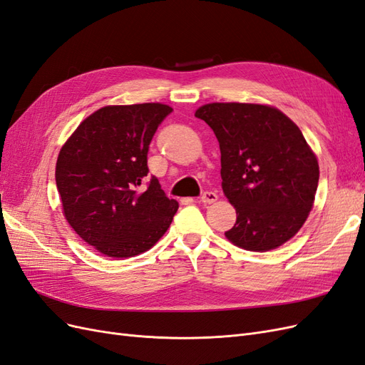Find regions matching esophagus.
<instances>
[{
	"label": "esophagus",
	"instance_id": "34e87169",
	"mask_svg": "<svg viewBox=\"0 0 365 365\" xmlns=\"http://www.w3.org/2000/svg\"><path fill=\"white\" fill-rule=\"evenodd\" d=\"M217 201V195L215 192H204L201 196L202 204H213Z\"/></svg>",
	"mask_w": 365,
	"mask_h": 365
}]
</instances>
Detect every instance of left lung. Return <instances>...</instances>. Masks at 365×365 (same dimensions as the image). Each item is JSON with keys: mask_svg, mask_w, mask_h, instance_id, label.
I'll list each match as a JSON object with an SVG mask.
<instances>
[{"mask_svg": "<svg viewBox=\"0 0 365 365\" xmlns=\"http://www.w3.org/2000/svg\"><path fill=\"white\" fill-rule=\"evenodd\" d=\"M195 117L219 141L222 190L237 213L227 239L263 252L294 237L312 210L319 178L302 130L277 108L256 103H208Z\"/></svg>", "mask_w": 365, "mask_h": 365, "instance_id": "8db88e82", "label": "left lung"}]
</instances>
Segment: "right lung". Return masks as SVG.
<instances>
[{
	"instance_id": "right-lung-1",
	"label": "right lung",
	"mask_w": 365,
	"mask_h": 365,
	"mask_svg": "<svg viewBox=\"0 0 365 365\" xmlns=\"http://www.w3.org/2000/svg\"><path fill=\"white\" fill-rule=\"evenodd\" d=\"M172 111L163 103L101 108L59 152L56 185L63 215L88 245L108 257L150 250L178 210L155 176L141 187L150 141Z\"/></svg>"
}]
</instances>
